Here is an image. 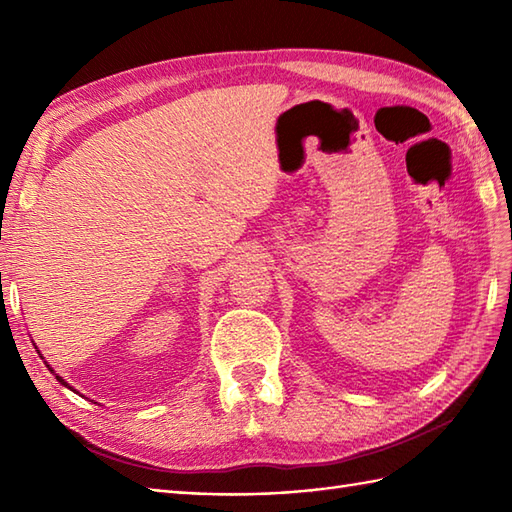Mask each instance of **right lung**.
I'll list each match as a JSON object with an SVG mask.
<instances>
[{
  "mask_svg": "<svg viewBox=\"0 0 512 512\" xmlns=\"http://www.w3.org/2000/svg\"><path fill=\"white\" fill-rule=\"evenodd\" d=\"M50 372H52V369H50ZM57 380H59V383H61V385H65V387H70V385H68V383H65V380H63V378H61V376H57ZM70 389H72V387H70Z\"/></svg>",
  "mask_w": 512,
  "mask_h": 512,
  "instance_id": "right-lung-1",
  "label": "right lung"
}]
</instances>
